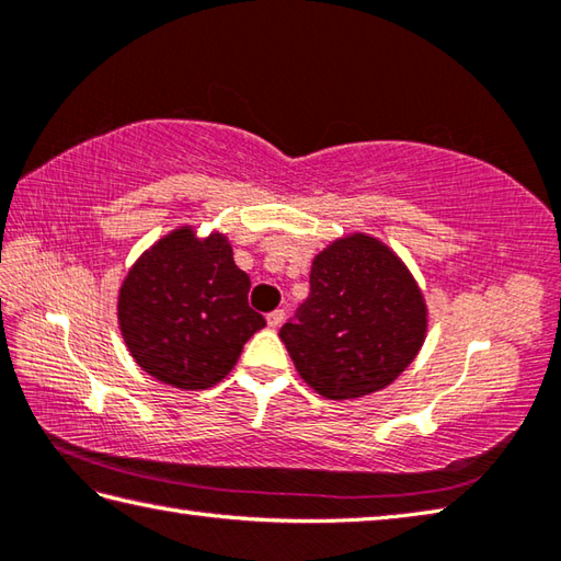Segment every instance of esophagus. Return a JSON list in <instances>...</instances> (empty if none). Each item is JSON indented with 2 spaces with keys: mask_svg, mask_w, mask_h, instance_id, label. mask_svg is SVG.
I'll list each match as a JSON object with an SVG mask.
<instances>
[{
  "mask_svg": "<svg viewBox=\"0 0 561 561\" xmlns=\"http://www.w3.org/2000/svg\"><path fill=\"white\" fill-rule=\"evenodd\" d=\"M284 318H287V313H284V309L272 311V313H267V325H270V328H279V325L284 323Z\"/></svg>",
  "mask_w": 561,
  "mask_h": 561,
  "instance_id": "1",
  "label": "esophagus"
}]
</instances>
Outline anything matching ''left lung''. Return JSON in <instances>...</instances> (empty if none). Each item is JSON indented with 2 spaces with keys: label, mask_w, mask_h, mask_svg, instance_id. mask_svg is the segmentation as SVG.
Masks as SVG:
<instances>
[{
  "label": "left lung",
  "mask_w": 561,
  "mask_h": 561,
  "mask_svg": "<svg viewBox=\"0 0 561 561\" xmlns=\"http://www.w3.org/2000/svg\"><path fill=\"white\" fill-rule=\"evenodd\" d=\"M425 335L419 282L383 240L359 230L313 257L299 321L279 331L299 377L331 401L387 389L421 353Z\"/></svg>",
  "instance_id": "8db88e82"
}]
</instances>
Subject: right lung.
Masks as SVG:
<instances>
[{
  "label": "right lung",
  "mask_w": 561,
  "mask_h": 561,
  "mask_svg": "<svg viewBox=\"0 0 561 561\" xmlns=\"http://www.w3.org/2000/svg\"><path fill=\"white\" fill-rule=\"evenodd\" d=\"M250 277L221 230L178 226L130 265L118 287V331L136 365L180 391L226 379L245 340L265 328L248 306Z\"/></svg>",
  "instance_id": "1"
}]
</instances>
